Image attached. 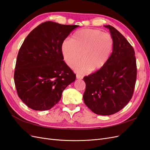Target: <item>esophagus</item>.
<instances>
[{
  "instance_id": "esophagus-1",
  "label": "esophagus",
  "mask_w": 150,
  "mask_h": 150,
  "mask_svg": "<svg viewBox=\"0 0 150 150\" xmlns=\"http://www.w3.org/2000/svg\"><path fill=\"white\" fill-rule=\"evenodd\" d=\"M76 78L78 79H82L83 78V77L81 75L79 74H76Z\"/></svg>"
}]
</instances>
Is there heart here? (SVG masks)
<instances>
[{"label":"heart","instance_id":"heart-1","mask_svg":"<svg viewBox=\"0 0 150 150\" xmlns=\"http://www.w3.org/2000/svg\"><path fill=\"white\" fill-rule=\"evenodd\" d=\"M114 41L112 36L98 29H84L76 31L71 40L66 39L61 52L67 65L72 67L81 58L83 61L74 67V71L84 74L95 72L106 65L112 53Z\"/></svg>","mask_w":150,"mask_h":150}]
</instances>
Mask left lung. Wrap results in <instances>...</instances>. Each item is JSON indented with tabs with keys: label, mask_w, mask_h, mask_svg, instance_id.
I'll list each match as a JSON object with an SVG mask.
<instances>
[{
	"label": "left lung",
	"mask_w": 150,
	"mask_h": 150,
	"mask_svg": "<svg viewBox=\"0 0 150 150\" xmlns=\"http://www.w3.org/2000/svg\"><path fill=\"white\" fill-rule=\"evenodd\" d=\"M104 26L110 31L114 47L106 65L83 78V99L93 112L107 116L122 110L132 98L137 62L134 49L124 36L114 27Z\"/></svg>",
	"instance_id": "8db88e82"
}]
</instances>
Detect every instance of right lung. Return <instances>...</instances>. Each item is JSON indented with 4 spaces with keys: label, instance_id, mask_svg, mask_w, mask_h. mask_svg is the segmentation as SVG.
<instances>
[{
    "label": "right lung",
    "instance_id": "add662e5",
    "mask_svg": "<svg viewBox=\"0 0 150 150\" xmlns=\"http://www.w3.org/2000/svg\"><path fill=\"white\" fill-rule=\"evenodd\" d=\"M77 25L47 21L27 36L18 53L14 83L18 96L35 111L51 109L76 79L61 52L62 42Z\"/></svg>",
    "mask_w": 150,
    "mask_h": 150
}]
</instances>
